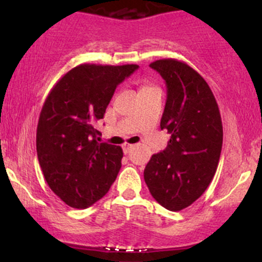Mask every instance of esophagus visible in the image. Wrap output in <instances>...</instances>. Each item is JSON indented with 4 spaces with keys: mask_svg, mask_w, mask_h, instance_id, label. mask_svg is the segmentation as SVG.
I'll use <instances>...</instances> for the list:
<instances>
[{
    "mask_svg": "<svg viewBox=\"0 0 262 262\" xmlns=\"http://www.w3.org/2000/svg\"><path fill=\"white\" fill-rule=\"evenodd\" d=\"M133 144H123V151H124V154H128V152L133 149Z\"/></svg>",
    "mask_w": 262,
    "mask_h": 262,
    "instance_id": "obj_1",
    "label": "esophagus"
}]
</instances>
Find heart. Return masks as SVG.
Masks as SVG:
<instances>
[{"mask_svg": "<svg viewBox=\"0 0 262 262\" xmlns=\"http://www.w3.org/2000/svg\"><path fill=\"white\" fill-rule=\"evenodd\" d=\"M146 87H151V86H149V85H143V86H141V89H146Z\"/></svg>", "mask_w": 262, "mask_h": 262, "instance_id": "obj_1", "label": "heart"}]
</instances>
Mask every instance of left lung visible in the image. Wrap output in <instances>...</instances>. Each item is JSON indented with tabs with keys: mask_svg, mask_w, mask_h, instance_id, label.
<instances>
[{
	"mask_svg": "<svg viewBox=\"0 0 262 262\" xmlns=\"http://www.w3.org/2000/svg\"><path fill=\"white\" fill-rule=\"evenodd\" d=\"M166 81L167 100L160 127L171 134L167 148L144 170L151 196L177 212L203 194L214 177L223 144V125L212 90L194 69L177 59L150 64Z\"/></svg>",
	"mask_w": 262,
	"mask_h": 262,
	"instance_id": "1",
	"label": "left lung"
}]
</instances>
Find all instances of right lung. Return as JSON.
Returning <instances> with one entry per match:
<instances>
[{"instance_id":"1","label":"right lung","mask_w":262,"mask_h":262,"mask_svg":"<svg viewBox=\"0 0 262 262\" xmlns=\"http://www.w3.org/2000/svg\"><path fill=\"white\" fill-rule=\"evenodd\" d=\"M138 68L81 64L45 98L37 128L39 165L50 189L73 208L85 209L101 200L121 170L122 148L98 143L95 125L116 87Z\"/></svg>"}]
</instances>
